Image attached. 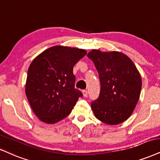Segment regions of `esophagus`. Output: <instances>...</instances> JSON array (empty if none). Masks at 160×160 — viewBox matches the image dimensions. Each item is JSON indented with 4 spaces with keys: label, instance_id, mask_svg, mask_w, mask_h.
<instances>
[{
    "label": "esophagus",
    "instance_id": "esophagus-1",
    "mask_svg": "<svg viewBox=\"0 0 160 160\" xmlns=\"http://www.w3.org/2000/svg\"><path fill=\"white\" fill-rule=\"evenodd\" d=\"M82 92H83V96H84V97H87L88 95V90H84L83 91H82Z\"/></svg>",
    "mask_w": 160,
    "mask_h": 160
}]
</instances>
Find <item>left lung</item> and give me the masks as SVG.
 I'll use <instances>...</instances> for the list:
<instances>
[{
    "label": "left lung",
    "instance_id": "obj_1",
    "mask_svg": "<svg viewBox=\"0 0 160 160\" xmlns=\"http://www.w3.org/2000/svg\"><path fill=\"white\" fill-rule=\"evenodd\" d=\"M98 72L101 90L91 108L98 120L118 125L133 113L140 96L142 79L135 64L119 52L92 50L88 54Z\"/></svg>",
    "mask_w": 160,
    "mask_h": 160
}]
</instances>
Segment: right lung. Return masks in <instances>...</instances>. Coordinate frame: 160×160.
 Masks as SVG:
<instances>
[{
  "mask_svg": "<svg viewBox=\"0 0 160 160\" xmlns=\"http://www.w3.org/2000/svg\"><path fill=\"white\" fill-rule=\"evenodd\" d=\"M87 54L82 49L55 46L35 58L27 72L26 95L41 121L56 123L71 113L83 94L75 88L73 67Z\"/></svg>",
  "mask_w": 160,
  "mask_h": 160,
  "instance_id": "obj_1",
  "label": "right lung"
}]
</instances>
